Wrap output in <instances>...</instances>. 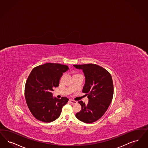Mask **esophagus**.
Listing matches in <instances>:
<instances>
[{
  "label": "esophagus",
  "mask_w": 148,
  "mask_h": 148,
  "mask_svg": "<svg viewBox=\"0 0 148 148\" xmlns=\"http://www.w3.org/2000/svg\"><path fill=\"white\" fill-rule=\"evenodd\" d=\"M70 102L72 104H76V103H77V101H75V100H73V99H70Z\"/></svg>",
  "instance_id": "1"
}]
</instances>
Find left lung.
Returning <instances> with one entry per match:
<instances>
[{"label": "left lung", "mask_w": 148, "mask_h": 148, "mask_svg": "<svg viewBox=\"0 0 148 148\" xmlns=\"http://www.w3.org/2000/svg\"><path fill=\"white\" fill-rule=\"evenodd\" d=\"M73 66L83 70L86 80L82 92L88 96L89 101L87 104L82 101L78 102L82 109L76 116L82 122H95L104 115L112 102L114 92L112 78L108 71L97 64Z\"/></svg>", "instance_id": "8db88e82"}]
</instances>
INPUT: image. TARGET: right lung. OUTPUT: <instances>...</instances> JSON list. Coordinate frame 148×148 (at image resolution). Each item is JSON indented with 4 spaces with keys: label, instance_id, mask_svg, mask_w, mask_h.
<instances>
[{
    "label": "right lung",
    "instance_id": "add662e5",
    "mask_svg": "<svg viewBox=\"0 0 148 148\" xmlns=\"http://www.w3.org/2000/svg\"><path fill=\"white\" fill-rule=\"evenodd\" d=\"M69 69L64 64L47 63L32 69L26 82L25 97L33 116L40 121L50 123L57 119L69 99L53 97L63 73Z\"/></svg>",
    "mask_w": 148,
    "mask_h": 148
}]
</instances>
